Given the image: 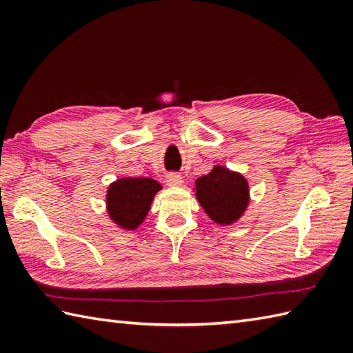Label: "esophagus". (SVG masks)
I'll list each match as a JSON object with an SVG mask.
<instances>
[{"instance_id":"obj_1","label":"esophagus","mask_w":353,"mask_h":353,"mask_svg":"<svg viewBox=\"0 0 353 353\" xmlns=\"http://www.w3.org/2000/svg\"><path fill=\"white\" fill-rule=\"evenodd\" d=\"M165 181H167V185H170V186H179V185H182L183 179L181 174H179V172H168L167 177H165Z\"/></svg>"}]
</instances>
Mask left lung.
<instances>
[{
	"label": "left lung",
	"instance_id": "obj_1",
	"mask_svg": "<svg viewBox=\"0 0 353 353\" xmlns=\"http://www.w3.org/2000/svg\"><path fill=\"white\" fill-rule=\"evenodd\" d=\"M196 197L209 219L229 226L241 219L249 205V183L239 172L215 165L196 181Z\"/></svg>",
	"mask_w": 353,
	"mask_h": 353
}]
</instances>
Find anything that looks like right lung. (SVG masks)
<instances>
[{"instance_id":"obj_1","label":"right lung","mask_w":353,"mask_h":353,"mask_svg":"<svg viewBox=\"0 0 353 353\" xmlns=\"http://www.w3.org/2000/svg\"><path fill=\"white\" fill-rule=\"evenodd\" d=\"M162 186L150 177H123L112 183L106 194L109 216L119 228L134 230L150 211L154 194Z\"/></svg>"}]
</instances>
